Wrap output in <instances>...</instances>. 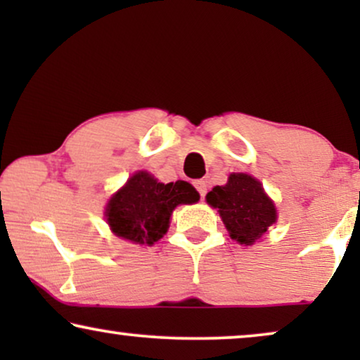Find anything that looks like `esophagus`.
<instances>
[{"label":"esophagus","instance_id":"obj_1","mask_svg":"<svg viewBox=\"0 0 360 360\" xmlns=\"http://www.w3.org/2000/svg\"><path fill=\"white\" fill-rule=\"evenodd\" d=\"M193 185H195V188L198 190V193H200L201 198H205V195H206V181L205 180H195Z\"/></svg>","mask_w":360,"mask_h":360}]
</instances>
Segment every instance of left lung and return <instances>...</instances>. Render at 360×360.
Instances as JSON below:
<instances>
[{
  "label": "left lung",
  "instance_id": "8db88e82",
  "mask_svg": "<svg viewBox=\"0 0 360 360\" xmlns=\"http://www.w3.org/2000/svg\"><path fill=\"white\" fill-rule=\"evenodd\" d=\"M206 201L218 208L229 236L239 244H254L277 219L272 200L260 181L248 174H231L228 184L214 186Z\"/></svg>",
  "mask_w": 360,
  "mask_h": 360
}]
</instances>
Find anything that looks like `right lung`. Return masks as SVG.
<instances>
[{"label":"right lung","mask_w":360,"mask_h":360,"mask_svg":"<svg viewBox=\"0 0 360 360\" xmlns=\"http://www.w3.org/2000/svg\"><path fill=\"white\" fill-rule=\"evenodd\" d=\"M198 200V191L188 181L160 184L147 172H137L108 201L106 219L120 238L137 244H154L169 229L175 206Z\"/></svg>","instance_id":"right-lung-1"}]
</instances>
